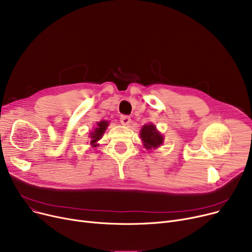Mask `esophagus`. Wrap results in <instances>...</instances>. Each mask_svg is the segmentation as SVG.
Segmentation results:
<instances>
[{
    "instance_id": "1",
    "label": "esophagus",
    "mask_w": 252,
    "mask_h": 252,
    "mask_svg": "<svg viewBox=\"0 0 252 252\" xmlns=\"http://www.w3.org/2000/svg\"><path fill=\"white\" fill-rule=\"evenodd\" d=\"M121 123L124 126H128L130 124V117L127 115H122L121 116Z\"/></svg>"
}]
</instances>
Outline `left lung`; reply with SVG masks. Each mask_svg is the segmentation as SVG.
Wrapping results in <instances>:
<instances>
[{
	"instance_id": "left-lung-1",
	"label": "left lung",
	"mask_w": 252,
	"mask_h": 252,
	"mask_svg": "<svg viewBox=\"0 0 252 252\" xmlns=\"http://www.w3.org/2000/svg\"><path fill=\"white\" fill-rule=\"evenodd\" d=\"M140 135L144 142V146L147 149L159 147L163 142V137L158 133L153 125H145L142 127Z\"/></svg>"
}]
</instances>
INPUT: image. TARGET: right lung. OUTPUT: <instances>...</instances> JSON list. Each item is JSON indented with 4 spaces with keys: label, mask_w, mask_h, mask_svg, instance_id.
Segmentation results:
<instances>
[{
    "label": "right lung",
    "mask_w": 252,
    "mask_h": 252,
    "mask_svg": "<svg viewBox=\"0 0 252 252\" xmlns=\"http://www.w3.org/2000/svg\"><path fill=\"white\" fill-rule=\"evenodd\" d=\"M107 126H108V122L102 121V122L97 124V126L94 129H93V131L90 134V137L92 139L91 140V144L94 145V147H96V144L95 143L102 138L104 131H105V129H106V127H107Z\"/></svg>",
    "instance_id": "obj_1"
}]
</instances>
